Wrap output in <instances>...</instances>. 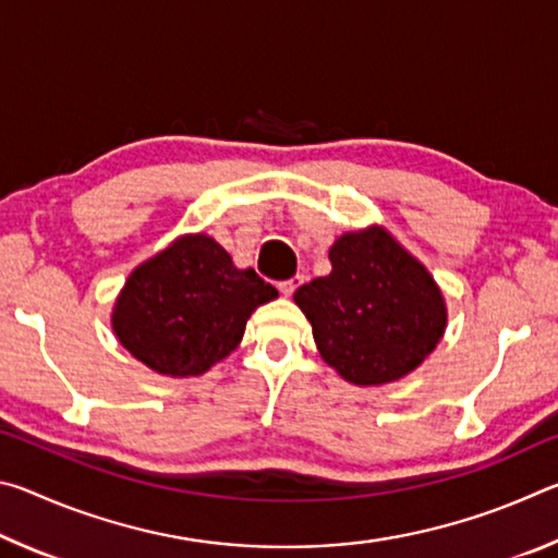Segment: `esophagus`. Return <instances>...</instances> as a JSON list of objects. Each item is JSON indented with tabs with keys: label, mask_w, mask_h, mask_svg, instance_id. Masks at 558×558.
<instances>
[{
	"label": "esophagus",
	"mask_w": 558,
	"mask_h": 558,
	"mask_svg": "<svg viewBox=\"0 0 558 558\" xmlns=\"http://www.w3.org/2000/svg\"><path fill=\"white\" fill-rule=\"evenodd\" d=\"M302 282H305V278H302V276H295V278H290V280H282L280 282V292H282V295H292V292H295L302 286Z\"/></svg>",
	"instance_id": "1"
}]
</instances>
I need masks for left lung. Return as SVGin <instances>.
<instances>
[{
	"mask_svg": "<svg viewBox=\"0 0 558 558\" xmlns=\"http://www.w3.org/2000/svg\"><path fill=\"white\" fill-rule=\"evenodd\" d=\"M329 263V276L295 292L325 362L359 386L413 372L446 329V302L428 270L379 226L342 235Z\"/></svg>",
	"mask_w": 558,
	"mask_h": 558,
	"instance_id": "8db88e82",
	"label": "left lung"
}]
</instances>
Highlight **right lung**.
Segmentation results:
<instances>
[{
  "label": "right lung",
  "mask_w": 558,
  "mask_h": 558,
  "mask_svg": "<svg viewBox=\"0 0 558 558\" xmlns=\"http://www.w3.org/2000/svg\"><path fill=\"white\" fill-rule=\"evenodd\" d=\"M272 298L270 282L235 268L209 235H186L132 272L112 329L149 369L196 376L233 352L253 310Z\"/></svg>",
  "instance_id": "1"
}]
</instances>
